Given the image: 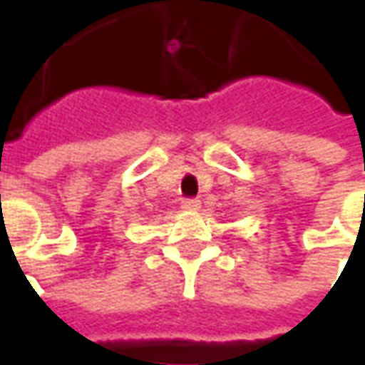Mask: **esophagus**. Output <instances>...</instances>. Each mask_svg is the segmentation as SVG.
I'll use <instances>...</instances> for the list:
<instances>
[{
  "label": "esophagus",
  "instance_id": "1",
  "mask_svg": "<svg viewBox=\"0 0 365 365\" xmlns=\"http://www.w3.org/2000/svg\"><path fill=\"white\" fill-rule=\"evenodd\" d=\"M201 203H199V199H185L182 203L183 211H197Z\"/></svg>",
  "mask_w": 365,
  "mask_h": 365
}]
</instances>
